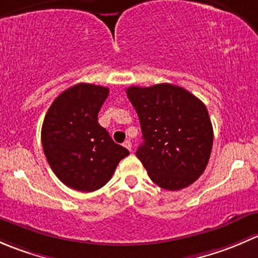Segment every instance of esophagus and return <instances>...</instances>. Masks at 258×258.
Returning <instances> with one entry per match:
<instances>
[{
  "label": "esophagus",
  "instance_id": "1",
  "mask_svg": "<svg viewBox=\"0 0 258 258\" xmlns=\"http://www.w3.org/2000/svg\"><path fill=\"white\" fill-rule=\"evenodd\" d=\"M123 146L127 148V150H130V151L132 150V144H131V141H128V140L123 142Z\"/></svg>",
  "mask_w": 258,
  "mask_h": 258
}]
</instances>
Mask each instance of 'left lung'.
<instances>
[{"mask_svg": "<svg viewBox=\"0 0 258 258\" xmlns=\"http://www.w3.org/2000/svg\"><path fill=\"white\" fill-rule=\"evenodd\" d=\"M144 142L136 156L157 186L177 191L194 183L209 163L213 128L206 106L170 83L126 90Z\"/></svg>", "mask_w": 258, "mask_h": 258, "instance_id": "8db88e82", "label": "left lung"}]
</instances>
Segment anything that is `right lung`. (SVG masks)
I'll use <instances>...</instances> for the list:
<instances>
[{
    "instance_id": "1",
    "label": "right lung",
    "mask_w": 258,
    "mask_h": 258,
    "mask_svg": "<svg viewBox=\"0 0 258 258\" xmlns=\"http://www.w3.org/2000/svg\"><path fill=\"white\" fill-rule=\"evenodd\" d=\"M108 92L91 83L72 86L52 102L43 119L41 141L48 165L59 181L77 191L105 186L119 161L130 155L98 123Z\"/></svg>"
}]
</instances>
